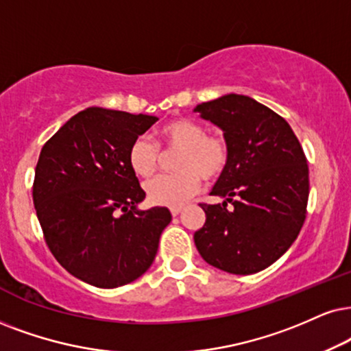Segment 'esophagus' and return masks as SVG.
Wrapping results in <instances>:
<instances>
[{"label": "esophagus", "instance_id": "1", "mask_svg": "<svg viewBox=\"0 0 351 351\" xmlns=\"http://www.w3.org/2000/svg\"><path fill=\"white\" fill-rule=\"evenodd\" d=\"M181 210H183V206H178V207H171V208H170V212H171V215H173V217H176V215H178Z\"/></svg>", "mask_w": 351, "mask_h": 351}]
</instances>
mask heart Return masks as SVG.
<instances>
[{
	"label": "heart",
	"instance_id": "1",
	"mask_svg": "<svg viewBox=\"0 0 351 351\" xmlns=\"http://www.w3.org/2000/svg\"><path fill=\"white\" fill-rule=\"evenodd\" d=\"M160 144L167 152H180L176 175L157 176L145 183L147 199L154 206L178 207L201 188V180H217L228 165V144L220 136H207L206 128L193 119H171L160 128ZM128 160L136 175L149 178L160 162V149L147 136L136 137Z\"/></svg>",
	"mask_w": 351,
	"mask_h": 351
}]
</instances>
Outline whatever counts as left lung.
I'll return each instance as SVG.
<instances>
[{
    "label": "left lung",
    "mask_w": 351,
    "mask_h": 351,
    "mask_svg": "<svg viewBox=\"0 0 351 351\" xmlns=\"http://www.w3.org/2000/svg\"><path fill=\"white\" fill-rule=\"evenodd\" d=\"M194 112L223 131L230 150L210 191L223 202L201 204L206 223L194 233V245L217 269L256 274L285 254L303 227L309 196L304 152L290 124L247 95H221Z\"/></svg>",
    "instance_id": "8db88e82"
}]
</instances>
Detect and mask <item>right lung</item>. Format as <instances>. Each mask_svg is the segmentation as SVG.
<instances>
[{"mask_svg": "<svg viewBox=\"0 0 351 351\" xmlns=\"http://www.w3.org/2000/svg\"><path fill=\"white\" fill-rule=\"evenodd\" d=\"M90 106L68 119L40 152L34 206L51 254L71 275L117 288L147 272L171 214L137 208L145 193L128 160L157 121Z\"/></svg>", "mask_w": 351, "mask_h": 351, "instance_id": "1", "label": "right lung"}]
</instances>
